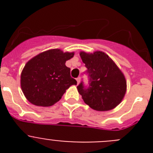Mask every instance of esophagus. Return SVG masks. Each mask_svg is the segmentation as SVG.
Segmentation results:
<instances>
[{
  "label": "esophagus",
  "instance_id": "1",
  "mask_svg": "<svg viewBox=\"0 0 153 153\" xmlns=\"http://www.w3.org/2000/svg\"><path fill=\"white\" fill-rule=\"evenodd\" d=\"M76 81H77V84H79V82H80V77L76 78Z\"/></svg>",
  "mask_w": 153,
  "mask_h": 153
}]
</instances>
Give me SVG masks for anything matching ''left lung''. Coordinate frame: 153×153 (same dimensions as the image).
<instances>
[{
	"mask_svg": "<svg viewBox=\"0 0 153 153\" xmlns=\"http://www.w3.org/2000/svg\"><path fill=\"white\" fill-rule=\"evenodd\" d=\"M87 68L89 86L83 82L77 86L83 101L97 111L114 109L123 100L126 92V81L122 71L111 58L102 51L93 53H79Z\"/></svg>",
	"mask_w": 153,
	"mask_h": 153,
	"instance_id": "left-lung-1",
	"label": "left lung"
}]
</instances>
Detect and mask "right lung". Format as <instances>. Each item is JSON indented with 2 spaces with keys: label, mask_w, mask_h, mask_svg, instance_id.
<instances>
[{
  "label": "right lung",
  "mask_w": 153,
  "mask_h": 153,
  "mask_svg": "<svg viewBox=\"0 0 153 153\" xmlns=\"http://www.w3.org/2000/svg\"><path fill=\"white\" fill-rule=\"evenodd\" d=\"M74 53L52 49L40 53L24 66L21 86L30 102L38 106H51L60 100L66 90L76 80L70 76L65 63Z\"/></svg>",
  "instance_id": "add662e5"
}]
</instances>
